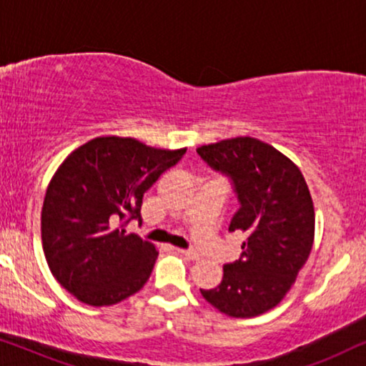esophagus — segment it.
I'll return each mask as SVG.
<instances>
[{
  "mask_svg": "<svg viewBox=\"0 0 366 366\" xmlns=\"http://www.w3.org/2000/svg\"><path fill=\"white\" fill-rule=\"evenodd\" d=\"M179 253H183L184 257L189 258V259H199V253L193 252V249H183V248H178Z\"/></svg>",
  "mask_w": 366,
  "mask_h": 366,
  "instance_id": "obj_1",
  "label": "esophagus"
}]
</instances>
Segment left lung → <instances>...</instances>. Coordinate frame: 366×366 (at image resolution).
<instances>
[{
	"mask_svg": "<svg viewBox=\"0 0 366 366\" xmlns=\"http://www.w3.org/2000/svg\"><path fill=\"white\" fill-rule=\"evenodd\" d=\"M232 177L242 208L229 232H242V258L224 264L217 288L199 290L232 318H253L277 307L297 282L315 239V207L297 164L272 144L237 137L197 148Z\"/></svg>",
	"mask_w": 366,
	"mask_h": 366,
	"instance_id": "8db88e82",
	"label": "left lung"
}]
</instances>
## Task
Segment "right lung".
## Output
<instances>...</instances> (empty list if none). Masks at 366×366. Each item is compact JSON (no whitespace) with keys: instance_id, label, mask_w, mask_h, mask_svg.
Segmentation results:
<instances>
[{"instance_id":"add662e5","label":"right lung","mask_w":366,"mask_h":366,"mask_svg":"<svg viewBox=\"0 0 366 366\" xmlns=\"http://www.w3.org/2000/svg\"><path fill=\"white\" fill-rule=\"evenodd\" d=\"M184 153L107 134L59 164L43 202L41 242L53 277L74 298L109 307L144 287L158 252L119 223L142 219L144 192Z\"/></svg>"}]
</instances>
